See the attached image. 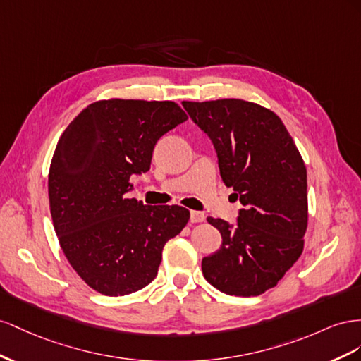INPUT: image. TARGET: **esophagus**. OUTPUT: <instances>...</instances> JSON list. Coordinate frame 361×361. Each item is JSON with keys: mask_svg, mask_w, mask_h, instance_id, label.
Listing matches in <instances>:
<instances>
[{"mask_svg": "<svg viewBox=\"0 0 361 361\" xmlns=\"http://www.w3.org/2000/svg\"><path fill=\"white\" fill-rule=\"evenodd\" d=\"M204 219H205V214L202 212H197V210L190 212V222L197 224V222H202Z\"/></svg>", "mask_w": 361, "mask_h": 361, "instance_id": "obj_1", "label": "esophagus"}]
</instances>
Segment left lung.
Listing matches in <instances>:
<instances>
[{"label":"left lung","mask_w":361,"mask_h":361,"mask_svg":"<svg viewBox=\"0 0 361 361\" xmlns=\"http://www.w3.org/2000/svg\"><path fill=\"white\" fill-rule=\"evenodd\" d=\"M183 107L213 142L222 181L243 205L234 225L207 219L219 230L222 245L204 257L202 274L226 295H262L276 286L304 250V160L283 121L255 102L183 101Z\"/></svg>","instance_id":"left-lung-1"}]
</instances>
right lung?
I'll list each match as a JSON object with an SVG mask.
<instances>
[{
  "mask_svg": "<svg viewBox=\"0 0 361 361\" xmlns=\"http://www.w3.org/2000/svg\"><path fill=\"white\" fill-rule=\"evenodd\" d=\"M188 119L172 101L104 99L87 106L59 139L48 175L61 251L92 289L123 296L157 275L163 246L190 213L128 198L130 177L149 171L157 140Z\"/></svg>",
  "mask_w": 361,
  "mask_h": 361,
  "instance_id": "1",
  "label": "right lung"
}]
</instances>
